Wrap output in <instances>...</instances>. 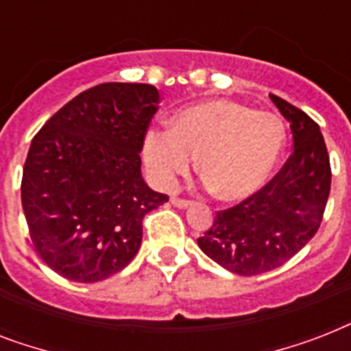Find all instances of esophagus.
I'll use <instances>...</instances> for the list:
<instances>
[{
  "instance_id": "1",
  "label": "esophagus",
  "mask_w": 351,
  "mask_h": 351,
  "mask_svg": "<svg viewBox=\"0 0 351 351\" xmlns=\"http://www.w3.org/2000/svg\"><path fill=\"white\" fill-rule=\"evenodd\" d=\"M171 204L176 206V208H189L191 206V200H186V198H178V197H173L171 198Z\"/></svg>"
}]
</instances>
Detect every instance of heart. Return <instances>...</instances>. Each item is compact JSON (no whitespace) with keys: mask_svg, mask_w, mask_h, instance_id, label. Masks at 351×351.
I'll list each match as a JSON object with an SVG mask.
<instances>
[{"mask_svg":"<svg viewBox=\"0 0 351 351\" xmlns=\"http://www.w3.org/2000/svg\"><path fill=\"white\" fill-rule=\"evenodd\" d=\"M282 121L231 100H209L186 107L171 118L169 131H149L143 160L153 180L173 189L189 175L193 160L209 191L237 202L258 191L282 153Z\"/></svg>","mask_w":351,"mask_h":351,"instance_id":"heart-1","label":"heart"}]
</instances>
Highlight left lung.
I'll return each instance as SVG.
<instances>
[{"instance_id": "obj_1", "label": "left lung", "mask_w": 351, "mask_h": 351, "mask_svg": "<svg viewBox=\"0 0 351 351\" xmlns=\"http://www.w3.org/2000/svg\"><path fill=\"white\" fill-rule=\"evenodd\" d=\"M273 104L289 121L293 153L258 191L217 211L198 245L228 271L253 277L297 255L322 222L332 167L319 123L275 95Z\"/></svg>"}]
</instances>
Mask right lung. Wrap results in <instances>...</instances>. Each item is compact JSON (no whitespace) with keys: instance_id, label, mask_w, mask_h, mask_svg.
Returning <instances> with one entry per match:
<instances>
[{"instance_id":"1","label":"right lung","mask_w":351,"mask_h":351,"mask_svg":"<svg viewBox=\"0 0 351 351\" xmlns=\"http://www.w3.org/2000/svg\"><path fill=\"white\" fill-rule=\"evenodd\" d=\"M158 101L153 85H95L32 138L21 206L36 253L62 277L98 282L121 271L140 250L143 217L169 200L140 173Z\"/></svg>"}]
</instances>
